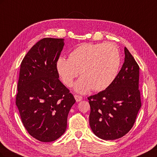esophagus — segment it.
Wrapping results in <instances>:
<instances>
[{
  "label": "esophagus",
  "mask_w": 157,
  "mask_h": 157,
  "mask_svg": "<svg viewBox=\"0 0 157 157\" xmlns=\"http://www.w3.org/2000/svg\"><path fill=\"white\" fill-rule=\"evenodd\" d=\"M75 98L77 102L81 101L82 99V97L81 96H79V95H77V94L75 95Z\"/></svg>",
  "instance_id": "34e87169"
}]
</instances>
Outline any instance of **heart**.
<instances>
[{
  "mask_svg": "<svg viewBox=\"0 0 157 157\" xmlns=\"http://www.w3.org/2000/svg\"><path fill=\"white\" fill-rule=\"evenodd\" d=\"M121 62L119 49L114 43H82L71 50L68 59L59 58L56 69L67 86L81 76L75 83V90L85 94L92 88L102 91L110 85L118 74Z\"/></svg>",
  "mask_w": 157,
  "mask_h": 157,
  "instance_id": "b5f03b06",
  "label": "heart"
}]
</instances>
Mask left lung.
I'll use <instances>...</instances> for the list:
<instances>
[{"label":"left lung","instance_id":"left-lung-1","mask_svg":"<svg viewBox=\"0 0 157 157\" xmlns=\"http://www.w3.org/2000/svg\"><path fill=\"white\" fill-rule=\"evenodd\" d=\"M122 67L113 82L103 91L88 97L90 128L99 138L114 140L134 126L141 106L140 67L126 47Z\"/></svg>","mask_w":157,"mask_h":157}]
</instances>
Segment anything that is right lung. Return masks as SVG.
<instances>
[{
	"instance_id": "right-lung-1",
	"label": "right lung",
	"mask_w": 157,
	"mask_h": 157,
	"mask_svg": "<svg viewBox=\"0 0 157 157\" xmlns=\"http://www.w3.org/2000/svg\"><path fill=\"white\" fill-rule=\"evenodd\" d=\"M63 46V39L44 38L21 63L16 104L28 133L42 142L55 141L64 134L76 101L56 69Z\"/></svg>"
}]
</instances>
